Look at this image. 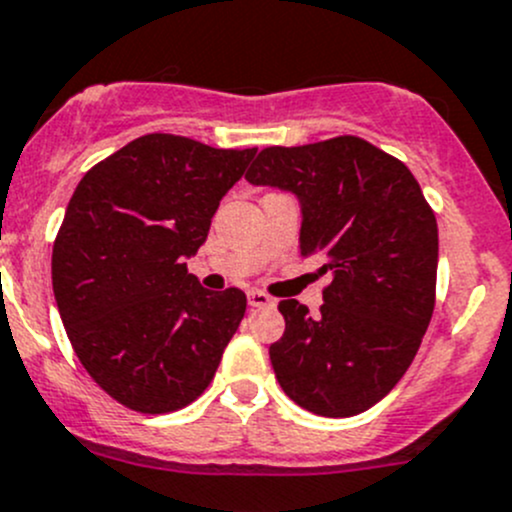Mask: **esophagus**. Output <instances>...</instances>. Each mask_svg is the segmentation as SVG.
<instances>
[{
    "label": "esophagus",
    "instance_id": "1",
    "mask_svg": "<svg viewBox=\"0 0 512 512\" xmlns=\"http://www.w3.org/2000/svg\"><path fill=\"white\" fill-rule=\"evenodd\" d=\"M247 304H250V307H272L275 299H272L270 294L260 292V289H250V292H247Z\"/></svg>",
    "mask_w": 512,
    "mask_h": 512
}]
</instances>
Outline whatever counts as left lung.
<instances>
[{
	"mask_svg": "<svg viewBox=\"0 0 512 512\" xmlns=\"http://www.w3.org/2000/svg\"><path fill=\"white\" fill-rule=\"evenodd\" d=\"M245 180L297 198L299 252L332 277L317 314L280 302L285 334L270 361L282 391L317 416L371 409L406 374L433 314L438 225L421 185L354 136L265 148Z\"/></svg>",
	"mask_w": 512,
	"mask_h": 512,
	"instance_id": "8db88e82",
	"label": "left lung"
}]
</instances>
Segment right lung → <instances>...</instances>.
<instances>
[{
  "mask_svg": "<svg viewBox=\"0 0 512 512\" xmlns=\"http://www.w3.org/2000/svg\"><path fill=\"white\" fill-rule=\"evenodd\" d=\"M257 148L141 136L76 185L51 255L76 356L118 404L168 414L198 399L245 317V292L188 272L210 220Z\"/></svg>",
  "mask_w": 512,
  "mask_h": 512,
  "instance_id": "add662e5",
  "label": "right lung"
}]
</instances>
